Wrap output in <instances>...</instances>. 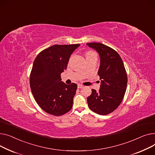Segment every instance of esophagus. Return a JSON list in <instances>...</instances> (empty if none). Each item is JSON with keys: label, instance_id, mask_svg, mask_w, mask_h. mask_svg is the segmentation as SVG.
<instances>
[{"label": "esophagus", "instance_id": "1", "mask_svg": "<svg viewBox=\"0 0 155 155\" xmlns=\"http://www.w3.org/2000/svg\"><path fill=\"white\" fill-rule=\"evenodd\" d=\"M83 87H84V86H83V85L80 84L78 85V88H83Z\"/></svg>", "mask_w": 155, "mask_h": 155}]
</instances>
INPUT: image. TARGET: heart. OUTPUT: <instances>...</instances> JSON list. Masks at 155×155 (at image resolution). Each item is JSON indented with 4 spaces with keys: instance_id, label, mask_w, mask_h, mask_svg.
<instances>
[{
    "instance_id": "obj_1",
    "label": "heart",
    "mask_w": 155,
    "mask_h": 155,
    "mask_svg": "<svg viewBox=\"0 0 155 155\" xmlns=\"http://www.w3.org/2000/svg\"><path fill=\"white\" fill-rule=\"evenodd\" d=\"M96 56V53L94 51H88L86 52V58H89L91 56Z\"/></svg>"
}]
</instances>
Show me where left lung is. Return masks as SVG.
<instances>
[{
    "label": "left lung",
    "instance_id": "1",
    "mask_svg": "<svg viewBox=\"0 0 155 155\" xmlns=\"http://www.w3.org/2000/svg\"><path fill=\"white\" fill-rule=\"evenodd\" d=\"M100 56L97 74L101 80L98 91L92 89L87 97L89 109L93 112L106 115L114 111L121 103L127 87L128 78L123 62L115 50L99 42L87 43Z\"/></svg>",
    "mask_w": 155,
    "mask_h": 155
}]
</instances>
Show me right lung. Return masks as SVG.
I'll list each match as a JSON object with an SVG mask.
<instances>
[{"instance_id": "right-lung-1", "label": "right lung", "mask_w": 155, "mask_h": 155, "mask_svg": "<svg viewBox=\"0 0 155 155\" xmlns=\"http://www.w3.org/2000/svg\"><path fill=\"white\" fill-rule=\"evenodd\" d=\"M79 45H52L39 53L34 61L30 74L31 91L38 104L48 114L59 116L72 109L78 86L61 82V74Z\"/></svg>"}]
</instances>
